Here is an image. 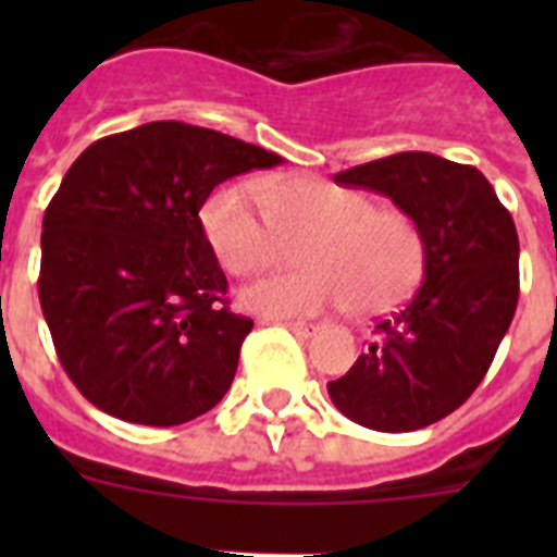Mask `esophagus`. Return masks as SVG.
Masks as SVG:
<instances>
[{
  "label": "esophagus",
  "instance_id": "1",
  "mask_svg": "<svg viewBox=\"0 0 557 557\" xmlns=\"http://www.w3.org/2000/svg\"><path fill=\"white\" fill-rule=\"evenodd\" d=\"M278 326L289 329L295 337H301V339H309L314 332H318V326H314V323H307V321H278Z\"/></svg>",
  "mask_w": 557,
  "mask_h": 557
}]
</instances>
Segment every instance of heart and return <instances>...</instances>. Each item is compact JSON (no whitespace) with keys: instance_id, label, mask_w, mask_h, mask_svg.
Here are the masks:
<instances>
[{"instance_id":"obj_1","label":"heart","mask_w":557,"mask_h":557,"mask_svg":"<svg viewBox=\"0 0 557 557\" xmlns=\"http://www.w3.org/2000/svg\"><path fill=\"white\" fill-rule=\"evenodd\" d=\"M200 225L234 275H256L293 259L304 268L243 293V304L273 318L348 307L379 314L398 307L424 273V236L405 211L379 209L368 191L321 178H287L264 191L231 181L209 195Z\"/></svg>"}]
</instances>
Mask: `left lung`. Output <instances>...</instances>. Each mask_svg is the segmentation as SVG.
<instances>
[{
	"label": "left lung",
	"instance_id": "1",
	"mask_svg": "<svg viewBox=\"0 0 557 557\" xmlns=\"http://www.w3.org/2000/svg\"><path fill=\"white\" fill-rule=\"evenodd\" d=\"M343 186L391 198L424 236V282L373 326V343L329 382L334 407L359 426L412 432L476 391L519 301V236L476 166L396 152L337 172Z\"/></svg>",
	"mask_w": 557,
	"mask_h": 557
}]
</instances>
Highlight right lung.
<instances>
[{"mask_svg":"<svg viewBox=\"0 0 557 557\" xmlns=\"http://www.w3.org/2000/svg\"><path fill=\"white\" fill-rule=\"evenodd\" d=\"M282 156L209 127L147 122L81 152L44 211L41 298L77 391L131 424L203 416L234 382L250 318L200 225L211 189Z\"/></svg>","mask_w":557,"mask_h":557,"instance_id":"obj_1","label":"right lung"}]
</instances>
